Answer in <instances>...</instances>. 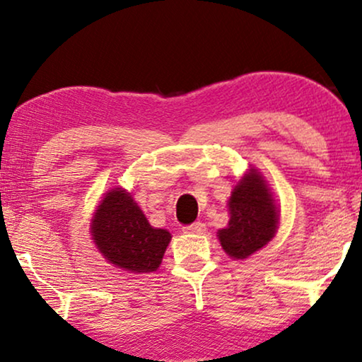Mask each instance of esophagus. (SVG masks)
<instances>
[{
	"label": "esophagus",
	"mask_w": 362,
	"mask_h": 362,
	"mask_svg": "<svg viewBox=\"0 0 362 362\" xmlns=\"http://www.w3.org/2000/svg\"><path fill=\"white\" fill-rule=\"evenodd\" d=\"M204 230L206 224H202V222H194V224L182 227V232H185V234H202Z\"/></svg>",
	"instance_id": "obj_1"
}]
</instances>
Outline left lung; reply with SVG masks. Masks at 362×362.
Returning a JSON list of instances; mask_svg holds the SVG:
<instances>
[{
  "mask_svg": "<svg viewBox=\"0 0 362 362\" xmlns=\"http://www.w3.org/2000/svg\"><path fill=\"white\" fill-rule=\"evenodd\" d=\"M229 224L217 232V237L232 259L244 260L274 239L279 209L257 170H250L237 182L229 199Z\"/></svg>",
  "mask_w": 362,
  "mask_h": 362,
  "instance_id": "8db88e82",
  "label": "left lung"
}]
</instances>
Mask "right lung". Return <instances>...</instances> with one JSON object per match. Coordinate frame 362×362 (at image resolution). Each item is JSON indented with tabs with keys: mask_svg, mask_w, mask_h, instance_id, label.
Listing matches in <instances>:
<instances>
[{
	"mask_svg": "<svg viewBox=\"0 0 362 362\" xmlns=\"http://www.w3.org/2000/svg\"><path fill=\"white\" fill-rule=\"evenodd\" d=\"M90 232L100 254L132 274L155 272L171 240L170 232L150 226L130 192L122 187L108 191L98 204Z\"/></svg>",
	"mask_w": 362,
	"mask_h": 362,
	"instance_id": "1",
	"label": "right lung"
}]
</instances>
